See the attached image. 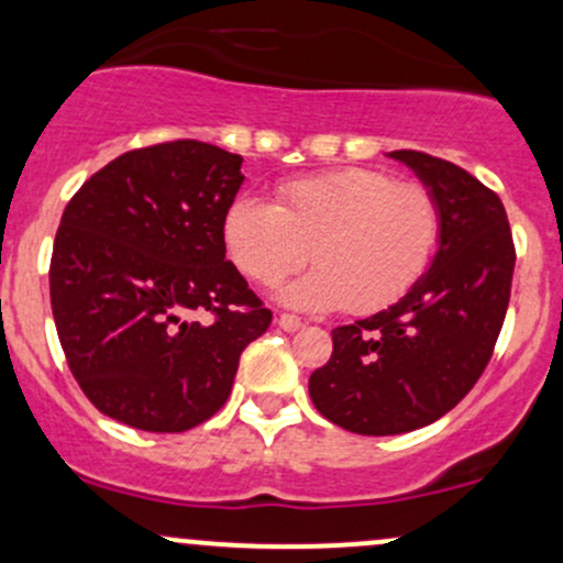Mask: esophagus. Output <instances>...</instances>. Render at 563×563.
<instances>
[{
	"mask_svg": "<svg viewBox=\"0 0 563 563\" xmlns=\"http://www.w3.org/2000/svg\"><path fill=\"white\" fill-rule=\"evenodd\" d=\"M276 324H279L284 332H295V330L303 328V322H300L298 317H292V313H282V317L276 319Z\"/></svg>",
	"mask_w": 563,
	"mask_h": 563,
	"instance_id": "obj_1",
	"label": "esophagus"
}]
</instances>
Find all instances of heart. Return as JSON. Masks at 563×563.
Instances as JSON below:
<instances>
[{
    "label": "heart",
    "instance_id": "1",
    "mask_svg": "<svg viewBox=\"0 0 563 563\" xmlns=\"http://www.w3.org/2000/svg\"><path fill=\"white\" fill-rule=\"evenodd\" d=\"M440 231L438 196L378 168L295 179L279 203L239 196L222 220L235 268L260 284L282 282L311 250L317 268L279 292L300 311L373 313L397 303L424 276Z\"/></svg>",
    "mask_w": 563,
    "mask_h": 563
}]
</instances>
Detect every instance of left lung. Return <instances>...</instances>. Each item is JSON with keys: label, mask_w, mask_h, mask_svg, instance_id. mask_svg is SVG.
Returning a JSON list of instances; mask_svg holds the SVG:
<instances>
[{"label": "left lung", "mask_w": 563, "mask_h": 563, "mask_svg": "<svg viewBox=\"0 0 563 563\" xmlns=\"http://www.w3.org/2000/svg\"><path fill=\"white\" fill-rule=\"evenodd\" d=\"M389 158L438 196L443 231L429 271L395 306L332 330V356L308 378L324 419L356 434L438 421L486 371L510 303L516 246L499 196L416 150Z\"/></svg>", "instance_id": "1"}]
</instances>
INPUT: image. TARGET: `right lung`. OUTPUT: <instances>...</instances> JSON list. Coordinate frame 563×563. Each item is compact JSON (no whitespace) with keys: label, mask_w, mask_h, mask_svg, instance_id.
I'll use <instances>...</instances> for the list:
<instances>
[{"label":"right lung","mask_w":563,"mask_h":563,"mask_svg":"<svg viewBox=\"0 0 563 563\" xmlns=\"http://www.w3.org/2000/svg\"><path fill=\"white\" fill-rule=\"evenodd\" d=\"M241 155L196 142L131 150L66 203L51 257L58 341L86 397L144 432H185L231 397L271 324L225 260ZM210 311L211 323L197 317Z\"/></svg>","instance_id":"add662e5"}]
</instances>
